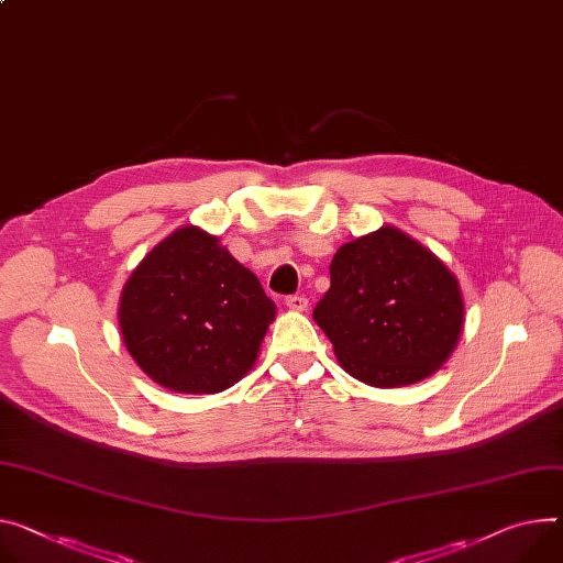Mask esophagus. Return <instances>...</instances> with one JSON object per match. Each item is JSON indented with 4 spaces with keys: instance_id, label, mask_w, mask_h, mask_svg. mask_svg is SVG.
<instances>
[{
    "instance_id": "esophagus-1",
    "label": "esophagus",
    "mask_w": 563,
    "mask_h": 563,
    "mask_svg": "<svg viewBox=\"0 0 563 563\" xmlns=\"http://www.w3.org/2000/svg\"><path fill=\"white\" fill-rule=\"evenodd\" d=\"M286 307H288L290 311L301 313V311L309 309V299H307L305 295H290V297H286Z\"/></svg>"
}]
</instances>
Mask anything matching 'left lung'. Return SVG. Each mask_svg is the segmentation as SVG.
Listing matches in <instances>:
<instances>
[{
    "instance_id": "obj_1",
    "label": "left lung",
    "mask_w": 563,
    "mask_h": 563,
    "mask_svg": "<svg viewBox=\"0 0 563 563\" xmlns=\"http://www.w3.org/2000/svg\"><path fill=\"white\" fill-rule=\"evenodd\" d=\"M313 320L340 367L372 387L435 374L464 327L457 277L417 239L383 225L338 247Z\"/></svg>"
}]
</instances>
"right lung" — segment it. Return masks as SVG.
<instances>
[{"label":"right lung","instance_id":"right-lung-1","mask_svg":"<svg viewBox=\"0 0 563 563\" xmlns=\"http://www.w3.org/2000/svg\"><path fill=\"white\" fill-rule=\"evenodd\" d=\"M275 316L256 275L196 225L170 232L142 258L117 311L128 354L180 395H216L239 383Z\"/></svg>","mask_w":563,"mask_h":563}]
</instances>
